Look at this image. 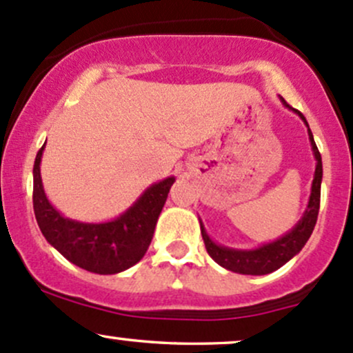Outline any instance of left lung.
Masks as SVG:
<instances>
[{"label":"left lung","instance_id":"obj_1","mask_svg":"<svg viewBox=\"0 0 353 353\" xmlns=\"http://www.w3.org/2000/svg\"><path fill=\"white\" fill-rule=\"evenodd\" d=\"M285 107L292 108L288 103L281 99ZM295 114L300 115V119L305 123L308 122L303 117L301 112L292 108ZM308 137L312 142L313 154L316 159V168H315V177H313L312 183V194H310L308 206L305 209V214L301 216V219L298 221L296 226L292 231H288L285 236L278 238L276 241L268 243V245H263L256 248V250H231V248L216 245L211 238H209L206 230H204L203 223H201V234H203L204 245L209 256L214 259L218 265L223 268L234 271V273L241 274H268L271 271L281 268L285 263H288L295 254L301 251V248L305 246V243L308 241V238L313 233V228L316 224V218H319V209H320V188H321V176H323V169H321V156L319 152V147H316L315 141H313L312 130L308 127Z\"/></svg>","mask_w":353,"mask_h":353}]
</instances>
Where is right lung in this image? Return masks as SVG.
<instances>
[{
  "mask_svg": "<svg viewBox=\"0 0 353 353\" xmlns=\"http://www.w3.org/2000/svg\"><path fill=\"white\" fill-rule=\"evenodd\" d=\"M43 149L45 145L38 150L33 165V209L46 241L70 263L92 273L115 274L141 261L152 241L159 214L176 179L168 177L147 188L117 219L80 223L63 218L46 199L40 176Z\"/></svg>",
  "mask_w": 353,
  "mask_h": 353,
  "instance_id": "1",
  "label": "right lung"
}]
</instances>
